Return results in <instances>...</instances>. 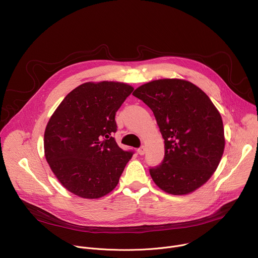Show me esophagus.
Segmentation results:
<instances>
[{"label": "esophagus", "instance_id": "34e87169", "mask_svg": "<svg viewBox=\"0 0 258 258\" xmlns=\"http://www.w3.org/2000/svg\"><path fill=\"white\" fill-rule=\"evenodd\" d=\"M145 152H146V149H145V147L144 146H141L140 148L138 149V153L140 154V155H144L145 154Z\"/></svg>", "mask_w": 258, "mask_h": 258}]
</instances>
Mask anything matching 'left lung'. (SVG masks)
Wrapping results in <instances>:
<instances>
[{
    "mask_svg": "<svg viewBox=\"0 0 258 258\" xmlns=\"http://www.w3.org/2000/svg\"><path fill=\"white\" fill-rule=\"evenodd\" d=\"M133 95L152 110L164 139V158L149 169L154 182L172 195L201 187L225 149L222 116L211 100L192 83L175 79L145 84Z\"/></svg>",
    "mask_w": 258,
    "mask_h": 258,
    "instance_id": "left-lung-1",
    "label": "left lung"
}]
</instances>
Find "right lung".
Instances as JSON below:
<instances>
[{
  "label": "right lung",
  "instance_id": "add662e5",
  "mask_svg": "<svg viewBox=\"0 0 258 258\" xmlns=\"http://www.w3.org/2000/svg\"><path fill=\"white\" fill-rule=\"evenodd\" d=\"M133 91L122 83H86L71 91L51 116L45 156L71 193L96 199L117 186L134 151L122 150L113 138L115 114Z\"/></svg>",
  "mask_w": 258,
  "mask_h": 258
}]
</instances>
